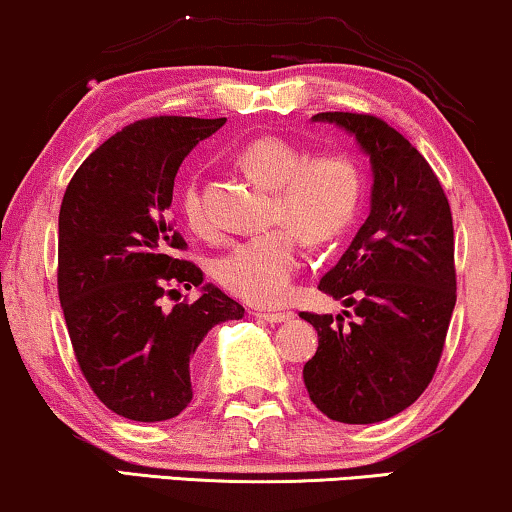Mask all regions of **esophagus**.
Returning <instances> with one entry per match:
<instances>
[{
	"mask_svg": "<svg viewBox=\"0 0 512 512\" xmlns=\"http://www.w3.org/2000/svg\"><path fill=\"white\" fill-rule=\"evenodd\" d=\"M256 317L270 321V324H284V321H291L293 319V312H265V310H258Z\"/></svg>",
	"mask_w": 512,
	"mask_h": 512,
	"instance_id": "1",
	"label": "esophagus"
}]
</instances>
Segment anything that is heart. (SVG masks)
I'll use <instances>...</instances> for the list:
<instances>
[{"mask_svg":"<svg viewBox=\"0 0 512 512\" xmlns=\"http://www.w3.org/2000/svg\"><path fill=\"white\" fill-rule=\"evenodd\" d=\"M237 163L251 179L272 188V221L282 226L237 242L216 263V279L233 296L254 305L289 298L300 265V236L331 242L352 226L361 200L359 167L345 153L307 158L282 137H256L242 146ZM181 214L195 233H207L209 216L198 184L181 193Z\"/></svg>","mask_w":512,"mask_h":512,"instance_id":"1","label":"heart"}]
</instances>
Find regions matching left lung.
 I'll return each instance as SVG.
<instances>
[{
	"mask_svg": "<svg viewBox=\"0 0 512 512\" xmlns=\"http://www.w3.org/2000/svg\"><path fill=\"white\" fill-rule=\"evenodd\" d=\"M312 121L354 135L370 158V214L319 291L352 307L300 312L319 335L303 380L312 403L342 424L398 415L429 387L457 303L450 202L422 153L370 114L324 111Z\"/></svg>",
	"mask_w": 512,
	"mask_h": 512,
	"instance_id": "8db88e82",
	"label": "left lung"
}]
</instances>
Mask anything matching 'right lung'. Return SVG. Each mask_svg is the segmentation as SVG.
Listing matches in <instances>:
<instances>
[{"label":"right lung","mask_w":512,"mask_h":512,"mask_svg":"<svg viewBox=\"0 0 512 512\" xmlns=\"http://www.w3.org/2000/svg\"><path fill=\"white\" fill-rule=\"evenodd\" d=\"M226 118L156 116L116 132L69 181L58 221V293L76 361L116 415L165 422L193 401L200 345L244 307L177 258L170 219L174 177L193 146ZM177 285L193 304L165 311Z\"/></svg>","instance_id":"1"}]
</instances>
